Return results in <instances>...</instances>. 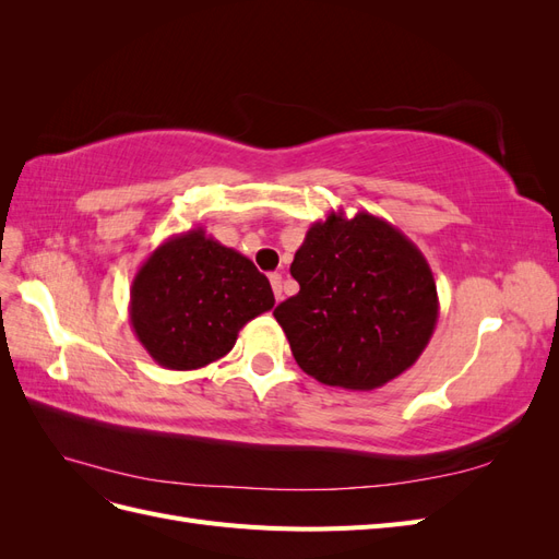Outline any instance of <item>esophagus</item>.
Listing matches in <instances>:
<instances>
[{
	"label": "esophagus",
	"mask_w": 559,
	"mask_h": 559,
	"mask_svg": "<svg viewBox=\"0 0 559 559\" xmlns=\"http://www.w3.org/2000/svg\"><path fill=\"white\" fill-rule=\"evenodd\" d=\"M270 284H273L275 298H277V300H282V275H280V273H273V275H270Z\"/></svg>",
	"instance_id": "34e87169"
}]
</instances>
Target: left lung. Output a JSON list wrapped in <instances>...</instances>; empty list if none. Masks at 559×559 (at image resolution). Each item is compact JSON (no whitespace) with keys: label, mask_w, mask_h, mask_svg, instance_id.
Listing matches in <instances>:
<instances>
[{"label":"left lung","mask_w":559,"mask_h":559,"mask_svg":"<svg viewBox=\"0 0 559 559\" xmlns=\"http://www.w3.org/2000/svg\"><path fill=\"white\" fill-rule=\"evenodd\" d=\"M275 308L296 364L329 386L370 392L405 373L438 321L433 273L413 240L380 216L343 210L314 222Z\"/></svg>","instance_id":"1"}]
</instances>
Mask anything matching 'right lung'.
<instances>
[{"mask_svg": "<svg viewBox=\"0 0 559 559\" xmlns=\"http://www.w3.org/2000/svg\"><path fill=\"white\" fill-rule=\"evenodd\" d=\"M273 306L257 265L200 226L151 251L130 286L132 331L148 357L170 370L226 357L247 321Z\"/></svg>", "mask_w": 559, "mask_h": 559, "instance_id": "obj_1", "label": "right lung"}]
</instances>
